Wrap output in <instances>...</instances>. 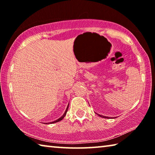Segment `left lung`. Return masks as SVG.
Here are the masks:
<instances>
[{"instance_id":"1","label":"left lung","mask_w":155,"mask_h":155,"mask_svg":"<svg viewBox=\"0 0 155 155\" xmlns=\"http://www.w3.org/2000/svg\"><path fill=\"white\" fill-rule=\"evenodd\" d=\"M100 117H104V118H110L109 117H107V116H104V115H99L98 114Z\"/></svg>"}]
</instances>
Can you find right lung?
<instances>
[{
    "mask_svg": "<svg viewBox=\"0 0 155 155\" xmlns=\"http://www.w3.org/2000/svg\"><path fill=\"white\" fill-rule=\"evenodd\" d=\"M68 106H69V104H68V105L67 109H66V110H65V113H64V115H63L62 116H61V117H60V118L57 119V120H55V121H54V122H49L48 124H52V123H56V122H59V121H61V120H63V118H64V117L65 116V115H66V113H67V111H68Z\"/></svg>",
    "mask_w": 155,
    "mask_h": 155,
    "instance_id": "obj_1",
    "label": "right lung"
}]
</instances>
